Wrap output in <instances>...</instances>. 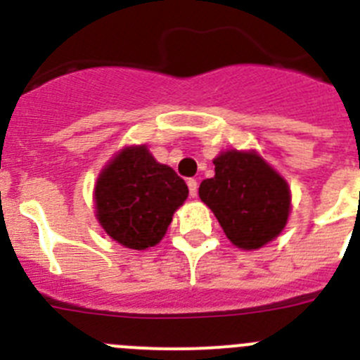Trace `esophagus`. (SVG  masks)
I'll use <instances>...</instances> for the list:
<instances>
[{"mask_svg":"<svg viewBox=\"0 0 360 360\" xmlns=\"http://www.w3.org/2000/svg\"><path fill=\"white\" fill-rule=\"evenodd\" d=\"M187 186H189V195L193 196V198H196V196H198V182H196L195 178H189V180H187Z\"/></svg>","mask_w":360,"mask_h":360,"instance_id":"1","label":"esophagus"}]
</instances>
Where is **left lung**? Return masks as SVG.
<instances>
[{
  "instance_id": "8db88e82",
  "label": "left lung",
  "mask_w": 360,
  "mask_h": 360,
  "mask_svg": "<svg viewBox=\"0 0 360 360\" xmlns=\"http://www.w3.org/2000/svg\"><path fill=\"white\" fill-rule=\"evenodd\" d=\"M214 176L200 184L198 195L232 245L262 249L276 240L288 221V182L254 149H227L212 160Z\"/></svg>"
}]
</instances>
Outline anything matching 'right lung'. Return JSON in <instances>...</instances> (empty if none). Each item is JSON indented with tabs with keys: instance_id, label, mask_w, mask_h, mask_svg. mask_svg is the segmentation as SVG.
Wrapping results in <instances>:
<instances>
[{
	"instance_id": "1",
	"label": "right lung",
	"mask_w": 360,
	"mask_h": 360,
	"mask_svg": "<svg viewBox=\"0 0 360 360\" xmlns=\"http://www.w3.org/2000/svg\"><path fill=\"white\" fill-rule=\"evenodd\" d=\"M187 195L186 182L155 160L148 146H126L98 173L95 218L113 241L146 250L160 243Z\"/></svg>"
}]
</instances>
